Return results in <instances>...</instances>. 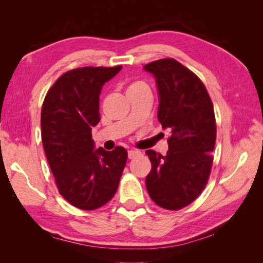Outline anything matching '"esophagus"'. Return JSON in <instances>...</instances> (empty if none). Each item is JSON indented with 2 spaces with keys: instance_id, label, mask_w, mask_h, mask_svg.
Segmentation results:
<instances>
[{
  "instance_id": "34e87169",
  "label": "esophagus",
  "mask_w": 263,
  "mask_h": 263,
  "mask_svg": "<svg viewBox=\"0 0 263 263\" xmlns=\"http://www.w3.org/2000/svg\"><path fill=\"white\" fill-rule=\"evenodd\" d=\"M138 155H140V152H139V150H128V152H127V156H128V158H130V159L135 158L136 156H138Z\"/></svg>"
}]
</instances>
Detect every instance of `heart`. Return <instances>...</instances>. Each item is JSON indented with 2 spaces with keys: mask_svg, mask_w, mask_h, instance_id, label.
<instances>
[{
  "mask_svg": "<svg viewBox=\"0 0 263 263\" xmlns=\"http://www.w3.org/2000/svg\"><path fill=\"white\" fill-rule=\"evenodd\" d=\"M142 87H147L146 83H143L141 81H137V82H133L132 85L128 87V89H137V88H142Z\"/></svg>",
  "mask_w": 263,
  "mask_h": 263,
  "instance_id": "heart-1",
  "label": "heart"
}]
</instances>
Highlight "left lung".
Returning <instances> with one entry per match:
<instances>
[{"label": "left lung", "instance_id": "1", "mask_svg": "<svg viewBox=\"0 0 263 263\" xmlns=\"http://www.w3.org/2000/svg\"><path fill=\"white\" fill-rule=\"evenodd\" d=\"M156 79L158 121L168 130V153L146 152L152 171L146 177L150 198L161 208L178 210L202 192L210 175L216 142L214 106L199 78L173 59L143 66Z\"/></svg>", "mask_w": 263, "mask_h": 263}]
</instances>
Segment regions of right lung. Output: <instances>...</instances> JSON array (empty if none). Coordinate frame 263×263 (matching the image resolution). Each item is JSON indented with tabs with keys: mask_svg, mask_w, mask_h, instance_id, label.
Segmentation results:
<instances>
[{
	"mask_svg": "<svg viewBox=\"0 0 263 263\" xmlns=\"http://www.w3.org/2000/svg\"><path fill=\"white\" fill-rule=\"evenodd\" d=\"M122 66H85L65 72L49 89L42 108V141L62 197L93 210L114 197L127 153L123 147L96 149L91 130L98 124L99 95Z\"/></svg>",
	"mask_w": 263,
	"mask_h": 263,
	"instance_id": "right-lung-1",
	"label": "right lung"
}]
</instances>
